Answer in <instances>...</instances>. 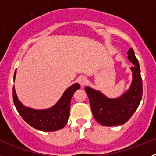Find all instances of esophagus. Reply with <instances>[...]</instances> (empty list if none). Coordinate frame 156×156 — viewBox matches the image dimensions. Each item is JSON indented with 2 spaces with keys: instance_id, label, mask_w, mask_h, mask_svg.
<instances>
[{
  "instance_id": "34e87169",
  "label": "esophagus",
  "mask_w": 156,
  "mask_h": 156,
  "mask_svg": "<svg viewBox=\"0 0 156 156\" xmlns=\"http://www.w3.org/2000/svg\"><path fill=\"white\" fill-rule=\"evenodd\" d=\"M79 83H80V85H84L87 83V78L85 76H81L79 78Z\"/></svg>"
}]
</instances>
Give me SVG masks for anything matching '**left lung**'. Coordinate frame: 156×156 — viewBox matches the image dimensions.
I'll list each match as a JSON object with an SVG mask.
<instances>
[{"instance_id":"left-lung-1","label":"left lung","mask_w":156,"mask_h":156,"mask_svg":"<svg viewBox=\"0 0 156 156\" xmlns=\"http://www.w3.org/2000/svg\"><path fill=\"white\" fill-rule=\"evenodd\" d=\"M128 59L134 66L131 67L133 81L129 90L115 99L106 98L101 92L86 87L92 113L94 119L103 126H112L124 124L130 119L140 102L143 93L142 79L138 61L133 48L127 52Z\"/></svg>"}]
</instances>
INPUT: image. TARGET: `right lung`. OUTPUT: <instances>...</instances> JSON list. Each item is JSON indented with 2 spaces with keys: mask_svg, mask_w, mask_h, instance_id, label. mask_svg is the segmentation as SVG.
I'll return each instance as SVG.
<instances>
[{
  "mask_svg": "<svg viewBox=\"0 0 156 156\" xmlns=\"http://www.w3.org/2000/svg\"><path fill=\"white\" fill-rule=\"evenodd\" d=\"M80 87L78 83L72 85L65 91L55 105L45 110H35L25 107L18 99L15 87H13L14 104L22 118L31 126L41 131H56L64 127L67 123L71 98L74 92L80 89Z\"/></svg>",
  "mask_w": 156,
  "mask_h": 156,
  "instance_id": "1",
  "label": "right lung"
}]
</instances>
